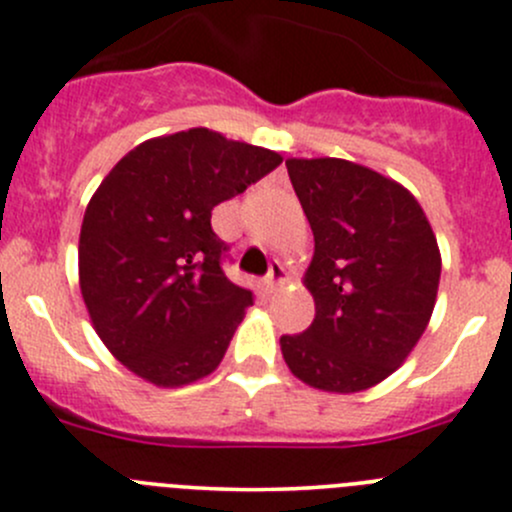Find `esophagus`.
<instances>
[{
  "mask_svg": "<svg viewBox=\"0 0 512 512\" xmlns=\"http://www.w3.org/2000/svg\"><path fill=\"white\" fill-rule=\"evenodd\" d=\"M288 281V273H286V268H283V263L281 261H273L271 263V271H268V276H266V286H268V291H278V288L283 286V283Z\"/></svg>",
  "mask_w": 512,
  "mask_h": 512,
  "instance_id": "esophagus-1",
  "label": "esophagus"
}]
</instances>
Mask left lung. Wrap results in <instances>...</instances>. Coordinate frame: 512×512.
Segmentation results:
<instances>
[{
	"mask_svg": "<svg viewBox=\"0 0 512 512\" xmlns=\"http://www.w3.org/2000/svg\"><path fill=\"white\" fill-rule=\"evenodd\" d=\"M313 231L303 286L316 318L283 336L293 376L326 393L386 381L421 341L435 308L440 249L416 196L391 176L346 159H286Z\"/></svg>",
	"mask_w": 512,
	"mask_h": 512,
	"instance_id": "obj_1",
	"label": "left lung"
}]
</instances>
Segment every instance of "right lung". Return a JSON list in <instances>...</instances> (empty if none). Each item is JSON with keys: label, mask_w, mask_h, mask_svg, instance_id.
<instances>
[{"label": "right lung", "mask_w": 512, "mask_h": 512, "mask_svg": "<svg viewBox=\"0 0 512 512\" xmlns=\"http://www.w3.org/2000/svg\"><path fill=\"white\" fill-rule=\"evenodd\" d=\"M283 161L206 126L131 149L94 191L79 234V288L111 356L156 388L219 368L251 291L221 271L211 211Z\"/></svg>", "instance_id": "right-lung-1"}]
</instances>
